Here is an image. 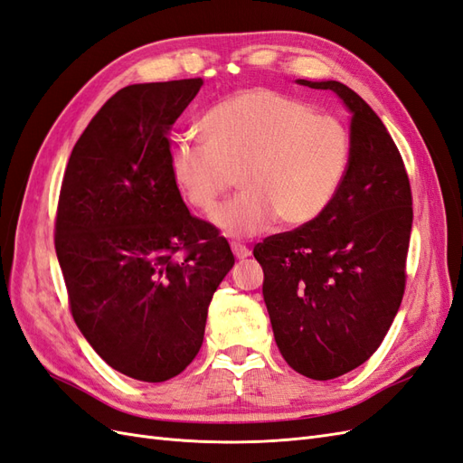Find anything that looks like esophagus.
I'll use <instances>...</instances> for the list:
<instances>
[{
  "mask_svg": "<svg viewBox=\"0 0 463 463\" xmlns=\"http://www.w3.org/2000/svg\"><path fill=\"white\" fill-rule=\"evenodd\" d=\"M231 248H232V254L239 258V260H242V258H248L250 256V248H248L246 244H241V242H232L231 244Z\"/></svg>",
  "mask_w": 463,
  "mask_h": 463,
  "instance_id": "1",
  "label": "esophagus"
}]
</instances>
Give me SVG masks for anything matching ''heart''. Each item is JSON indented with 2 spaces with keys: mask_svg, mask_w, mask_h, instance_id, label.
<instances>
[{
  "mask_svg": "<svg viewBox=\"0 0 463 463\" xmlns=\"http://www.w3.org/2000/svg\"><path fill=\"white\" fill-rule=\"evenodd\" d=\"M201 137L172 145V180L185 203L211 215L236 184L242 192L213 222L234 239L266 232L279 219L303 227L333 203L350 164V135L338 118L274 90H246L211 105Z\"/></svg>",
  "mask_w": 463,
  "mask_h": 463,
  "instance_id": "b5f03b06",
  "label": "heart"
}]
</instances>
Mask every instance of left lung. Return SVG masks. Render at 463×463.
Here are the masks:
<instances>
[{
    "label": "left lung",
    "mask_w": 463,
    "mask_h": 463,
    "mask_svg": "<svg viewBox=\"0 0 463 463\" xmlns=\"http://www.w3.org/2000/svg\"><path fill=\"white\" fill-rule=\"evenodd\" d=\"M352 113L350 164L333 203L313 222L254 246L276 345L295 372L326 382L382 345L405 293L412 227L409 175L382 118L340 81Z\"/></svg>",
    "instance_id": "obj_1"
}]
</instances>
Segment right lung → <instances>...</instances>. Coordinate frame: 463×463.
Instances as JSON below:
<instances>
[{"label": "right lung", "instance_id": "add662e5", "mask_svg": "<svg viewBox=\"0 0 463 463\" xmlns=\"http://www.w3.org/2000/svg\"><path fill=\"white\" fill-rule=\"evenodd\" d=\"M203 80L118 90L70 154L54 248L80 333L113 370L160 383L203 345L207 309L234 266L170 172L168 133Z\"/></svg>", "mask_w": 463, "mask_h": 463}]
</instances>
